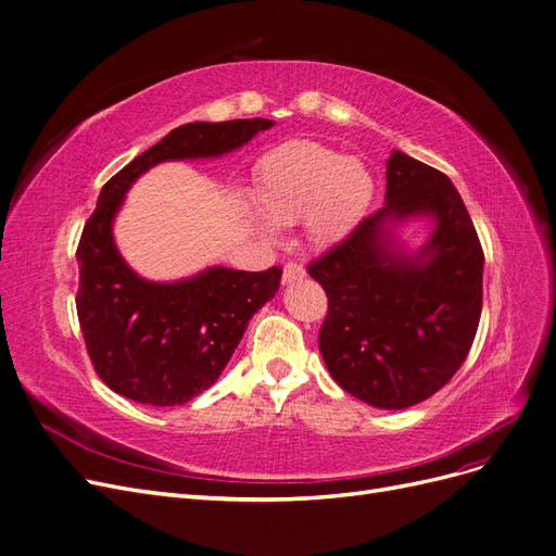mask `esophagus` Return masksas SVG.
<instances>
[{"label":"esophagus","mask_w":556,"mask_h":556,"mask_svg":"<svg viewBox=\"0 0 556 556\" xmlns=\"http://www.w3.org/2000/svg\"><path fill=\"white\" fill-rule=\"evenodd\" d=\"M303 276H305V269H303V266H301L299 262H294V260L285 262V269H282V282H294V280H301Z\"/></svg>","instance_id":"obj_1"}]
</instances>
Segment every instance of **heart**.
I'll return each instance as SVG.
<instances>
[{
    "instance_id": "obj_1",
    "label": "heart",
    "mask_w": 556,
    "mask_h": 556,
    "mask_svg": "<svg viewBox=\"0 0 556 556\" xmlns=\"http://www.w3.org/2000/svg\"><path fill=\"white\" fill-rule=\"evenodd\" d=\"M374 191V175L363 160L344 157L319 141H285L255 164L260 210L282 226L303 218L305 237L317 249L338 247L361 226Z\"/></svg>"
}]
</instances>
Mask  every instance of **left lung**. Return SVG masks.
Listing matches in <instances>:
<instances>
[{"label":"left lung","mask_w":556,"mask_h":556,"mask_svg":"<svg viewBox=\"0 0 556 556\" xmlns=\"http://www.w3.org/2000/svg\"><path fill=\"white\" fill-rule=\"evenodd\" d=\"M386 205L307 264L328 296L319 351L332 379L361 402L402 410L452 381L468 358L483 299V251L445 173L392 150ZM434 218L417 256L393 247L387 226Z\"/></svg>","instance_id":"obj_1"}]
</instances>
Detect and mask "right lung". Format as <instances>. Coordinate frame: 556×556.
Masks as SVG:
<instances>
[{"instance_id":"right-lung-1","label":"right lung","mask_w":556,"mask_h":556,"mask_svg":"<svg viewBox=\"0 0 556 556\" xmlns=\"http://www.w3.org/2000/svg\"><path fill=\"white\" fill-rule=\"evenodd\" d=\"M271 125L266 118L180 125L102 187L77 247L75 303L98 376L131 402L177 406L214 386L251 317L278 292L282 269L212 266L189 280L148 282L129 269L111 237L125 191L154 164L218 157Z\"/></svg>"}]
</instances>
